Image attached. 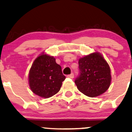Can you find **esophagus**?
<instances>
[{
  "label": "esophagus",
  "instance_id": "34e87169",
  "mask_svg": "<svg viewBox=\"0 0 132 132\" xmlns=\"http://www.w3.org/2000/svg\"><path fill=\"white\" fill-rule=\"evenodd\" d=\"M68 77L71 79H73L74 78V74H73V73H71V74H69V75H68Z\"/></svg>",
  "mask_w": 132,
  "mask_h": 132
}]
</instances>
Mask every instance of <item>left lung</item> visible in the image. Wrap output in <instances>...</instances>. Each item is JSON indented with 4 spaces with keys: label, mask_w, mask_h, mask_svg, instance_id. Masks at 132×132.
<instances>
[{
    "label": "left lung",
    "mask_w": 132,
    "mask_h": 132,
    "mask_svg": "<svg viewBox=\"0 0 132 132\" xmlns=\"http://www.w3.org/2000/svg\"><path fill=\"white\" fill-rule=\"evenodd\" d=\"M79 70L74 82L84 95L95 97L108 89L111 80L110 68L100 54L93 53L79 59Z\"/></svg>",
    "instance_id": "left-lung-1"
}]
</instances>
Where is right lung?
I'll list each match as a JSON object with an SVG mask.
<instances>
[{"mask_svg": "<svg viewBox=\"0 0 132 132\" xmlns=\"http://www.w3.org/2000/svg\"><path fill=\"white\" fill-rule=\"evenodd\" d=\"M66 77L53 56L42 54L32 65L29 74L30 88L42 98H49L60 91Z\"/></svg>", "mask_w": 132, "mask_h": 132, "instance_id": "right-lung-1", "label": "right lung"}]
</instances>
